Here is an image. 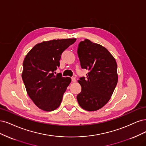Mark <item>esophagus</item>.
Returning <instances> with one entry per match:
<instances>
[{"mask_svg": "<svg viewBox=\"0 0 146 146\" xmlns=\"http://www.w3.org/2000/svg\"><path fill=\"white\" fill-rule=\"evenodd\" d=\"M76 78H75L74 77H72V82H76Z\"/></svg>", "mask_w": 146, "mask_h": 146, "instance_id": "1", "label": "esophagus"}]
</instances>
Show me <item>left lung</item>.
Returning a JSON list of instances; mask_svg holds the SVG:
<instances>
[{
  "label": "left lung",
  "mask_w": 146,
  "mask_h": 146,
  "mask_svg": "<svg viewBox=\"0 0 146 146\" xmlns=\"http://www.w3.org/2000/svg\"><path fill=\"white\" fill-rule=\"evenodd\" d=\"M77 53L81 68L88 71L78 81L82 90L78 102L84 110H98L110 100L117 85L116 62L105 47L88 39L79 42Z\"/></svg>",
  "instance_id": "8db88e82"
}]
</instances>
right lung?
I'll use <instances>...</instances> for the list:
<instances>
[{"instance_id": "1", "label": "right lung", "mask_w": 146, "mask_h": 146, "mask_svg": "<svg viewBox=\"0 0 146 146\" xmlns=\"http://www.w3.org/2000/svg\"><path fill=\"white\" fill-rule=\"evenodd\" d=\"M76 39L51 40L36 44L27 54L23 62L22 78L28 95L35 105L44 111H53L60 106L64 93L71 82L60 73L61 54Z\"/></svg>"}]
</instances>
